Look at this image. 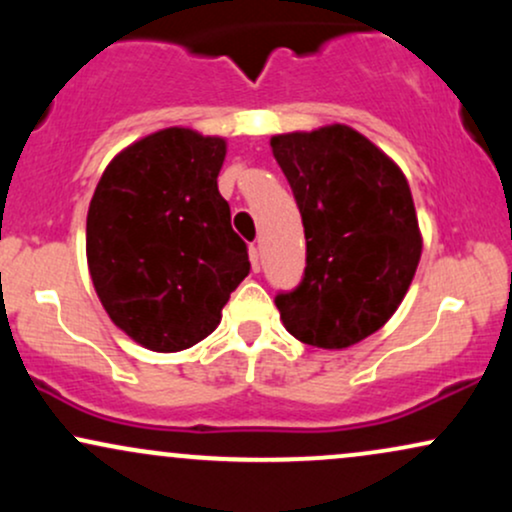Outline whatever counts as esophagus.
Returning a JSON list of instances; mask_svg holds the SVG:
<instances>
[{
  "label": "esophagus",
  "instance_id": "34e87169",
  "mask_svg": "<svg viewBox=\"0 0 512 512\" xmlns=\"http://www.w3.org/2000/svg\"><path fill=\"white\" fill-rule=\"evenodd\" d=\"M250 264H252V269H255V272H260V248H257L255 243L250 245Z\"/></svg>",
  "mask_w": 512,
  "mask_h": 512
}]
</instances>
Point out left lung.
<instances>
[{"label":"left lung","mask_w":512,"mask_h":512,"mask_svg":"<svg viewBox=\"0 0 512 512\" xmlns=\"http://www.w3.org/2000/svg\"><path fill=\"white\" fill-rule=\"evenodd\" d=\"M305 228V269L274 303L303 344L346 349L402 303L421 257L414 199L395 163L346 125L272 137Z\"/></svg>","instance_id":"obj_1"}]
</instances>
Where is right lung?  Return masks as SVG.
I'll return each mask as SVG.
<instances>
[{"mask_svg":"<svg viewBox=\"0 0 512 512\" xmlns=\"http://www.w3.org/2000/svg\"><path fill=\"white\" fill-rule=\"evenodd\" d=\"M226 142L170 127L105 168L86 219V257L110 320L151 351L209 337L250 272L219 195Z\"/></svg>","mask_w":512,"mask_h":512,"instance_id":"1","label":"right lung"}]
</instances>
